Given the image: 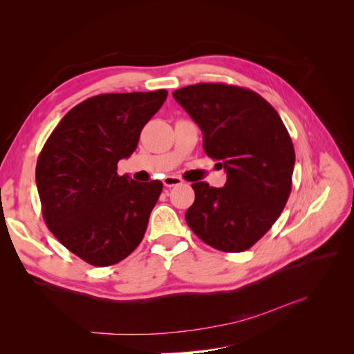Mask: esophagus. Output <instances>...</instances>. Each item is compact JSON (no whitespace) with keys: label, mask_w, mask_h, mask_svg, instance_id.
<instances>
[{"label":"esophagus","mask_w":354,"mask_h":354,"mask_svg":"<svg viewBox=\"0 0 354 354\" xmlns=\"http://www.w3.org/2000/svg\"><path fill=\"white\" fill-rule=\"evenodd\" d=\"M180 185H183V180L177 176H167L164 178V186H167V187H174V186H180Z\"/></svg>","instance_id":"obj_1"}]
</instances>
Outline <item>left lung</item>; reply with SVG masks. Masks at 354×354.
<instances>
[{
	"instance_id": "8db88e82",
	"label": "left lung",
	"mask_w": 354,
	"mask_h": 354,
	"mask_svg": "<svg viewBox=\"0 0 354 354\" xmlns=\"http://www.w3.org/2000/svg\"><path fill=\"white\" fill-rule=\"evenodd\" d=\"M176 102L203 134L205 153L226 169L224 187L194 183L186 223L224 252H242L269 232L291 194L295 152L279 113L252 90L220 82L187 85Z\"/></svg>"
}]
</instances>
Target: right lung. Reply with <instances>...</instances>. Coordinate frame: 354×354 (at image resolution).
<instances>
[{"instance_id": "right-lung-1", "label": "right lung", "mask_w": 354, "mask_h": 354, "mask_svg": "<svg viewBox=\"0 0 354 354\" xmlns=\"http://www.w3.org/2000/svg\"><path fill=\"white\" fill-rule=\"evenodd\" d=\"M165 90L99 94L62 118L38 156L42 217L59 242L91 266L120 263L142 242L162 183L118 176Z\"/></svg>"}]
</instances>
